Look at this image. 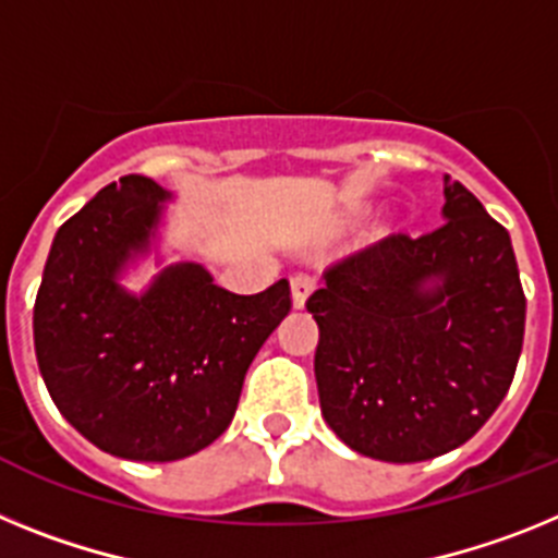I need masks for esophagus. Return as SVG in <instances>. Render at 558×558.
<instances>
[{"instance_id": "esophagus-1", "label": "esophagus", "mask_w": 558, "mask_h": 558, "mask_svg": "<svg viewBox=\"0 0 558 558\" xmlns=\"http://www.w3.org/2000/svg\"><path fill=\"white\" fill-rule=\"evenodd\" d=\"M314 283H317V280H314L312 275H306V272H298V275H294V278H292V298H294V306H298V308L306 306L308 294L314 292Z\"/></svg>"}]
</instances>
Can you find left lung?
<instances>
[{"label":"left lung","instance_id":"8db88e82","mask_svg":"<svg viewBox=\"0 0 558 558\" xmlns=\"http://www.w3.org/2000/svg\"><path fill=\"white\" fill-rule=\"evenodd\" d=\"M444 198L435 230L337 260L306 300L323 415L367 458L415 463L466 444L520 362L525 292L506 227L449 177Z\"/></svg>","mask_w":558,"mask_h":558}]
</instances>
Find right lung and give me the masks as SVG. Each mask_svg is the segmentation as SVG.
Returning <instances> with one entry per match:
<instances>
[{
    "mask_svg": "<svg viewBox=\"0 0 558 558\" xmlns=\"http://www.w3.org/2000/svg\"><path fill=\"white\" fill-rule=\"evenodd\" d=\"M168 196L148 177L111 182L58 227L33 306L38 371L77 433L129 460H179L230 426L250 362L292 312L289 280L258 294L168 266L143 298L118 272L143 252Z\"/></svg>",
    "mask_w": 558,
    "mask_h": 558,
    "instance_id": "1",
    "label": "right lung"
}]
</instances>
